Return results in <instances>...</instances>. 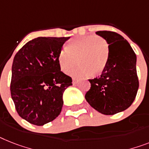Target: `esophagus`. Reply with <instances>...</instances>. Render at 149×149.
<instances>
[{
  "mask_svg": "<svg viewBox=\"0 0 149 149\" xmlns=\"http://www.w3.org/2000/svg\"><path fill=\"white\" fill-rule=\"evenodd\" d=\"M77 83H78V80L76 79V78H73V80H72V84H76Z\"/></svg>",
  "mask_w": 149,
  "mask_h": 149,
  "instance_id": "34e87169",
  "label": "esophagus"
}]
</instances>
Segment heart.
I'll use <instances>...</instances> for the list:
<instances>
[{
  "label": "heart",
  "mask_w": 149,
  "mask_h": 149,
  "mask_svg": "<svg viewBox=\"0 0 149 149\" xmlns=\"http://www.w3.org/2000/svg\"><path fill=\"white\" fill-rule=\"evenodd\" d=\"M108 45L103 38L96 36H85L74 38L68 42L58 55L60 68L68 72L76 63L79 65L71 69L73 77H83L98 74L104 69L108 58Z\"/></svg>",
  "instance_id": "1"
}]
</instances>
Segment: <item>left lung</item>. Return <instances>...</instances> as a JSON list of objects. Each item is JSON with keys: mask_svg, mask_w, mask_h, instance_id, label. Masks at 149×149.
I'll return each mask as SVG.
<instances>
[{"mask_svg": "<svg viewBox=\"0 0 149 149\" xmlns=\"http://www.w3.org/2000/svg\"><path fill=\"white\" fill-rule=\"evenodd\" d=\"M108 43V58L102 74L89 79L91 88L85 94L88 104L104 115H113L129 108L139 88L136 55L121 35L97 31Z\"/></svg>", "mask_w": 149, "mask_h": 149, "instance_id": "8db88e82", "label": "left lung"}]
</instances>
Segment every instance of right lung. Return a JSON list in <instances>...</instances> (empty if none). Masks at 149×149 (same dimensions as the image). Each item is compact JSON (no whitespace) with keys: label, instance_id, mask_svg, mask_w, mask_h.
<instances>
[{"label":"right lung","instance_id":"right-lung-1","mask_svg":"<svg viewBox=\"0 0 149 149\" xmlns=\"http://www.w3.org/2000/svg\"><path fill=\"white\" fill-rule=\"evenodd\" d=\"M69 38H36L14 56L11 97L19 116L29 123L43 126L61 113L62 95L72 79L61 72L58 55Z\"/></svg>","mask_w":149,"mask_h":149}]
</instances>
